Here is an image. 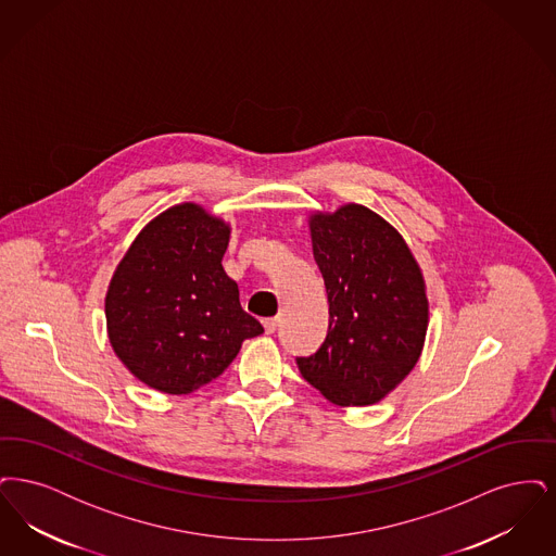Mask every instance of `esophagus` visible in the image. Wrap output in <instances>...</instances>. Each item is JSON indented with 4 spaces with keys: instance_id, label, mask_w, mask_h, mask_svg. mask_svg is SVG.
<instances>
[{
    "instance_id": "obj_1",
    "label": "esophagus",
    "mask_w": 556,
    "mask_h": 556,
    "mask_svg": "<svg viewBox=\"0 0 556 556\" xmlns=\"http://www.w3.org/2000/svg\"><path fill=\"white\" fill-rule=\"evenodd\" d=\"M263 325H265L266 333H275V331H277V327H279V318H265V320H263Z\"/></svg>"
}]
</instances>
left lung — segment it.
<instances>
[{
  "instance_id": "obj_1",
  "label": "left lung",
  "mask_w": 556,
  "mask_h": 556,
  "mask_svg": "<svg viewBox=\"0 0 556 556\" xmlns=\"http://www.w3.org/2000/svg\"><path fill=\"white\" fill-rule=\"evenodd\" d=\"M313 254L325 279L329 331L298 356L302 377L338 406H369L417 365L429 323L424 273L379 214L345 204L311 216Z\"/></svg>"
}]
</instances>
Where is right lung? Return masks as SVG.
Here are the masks:
<instances>
[{
  "instance_id": "1",
  "label": "right lung",
  "mask_w": 556,
  "mask_h": 556,
  "mask_svg": "<svg viewBox=\"0 0 556 556\" xmlns=\"http://www.w3.org/2000/svg\"><path fill=\"white\" fill-rule=\"evenodd\" d=\"M231 229L198 204L150 220L116 266L106 293L108 338L148 388L191 394L265 329L239 304L223 256Z\"/></svg>"
}]
</instances>
